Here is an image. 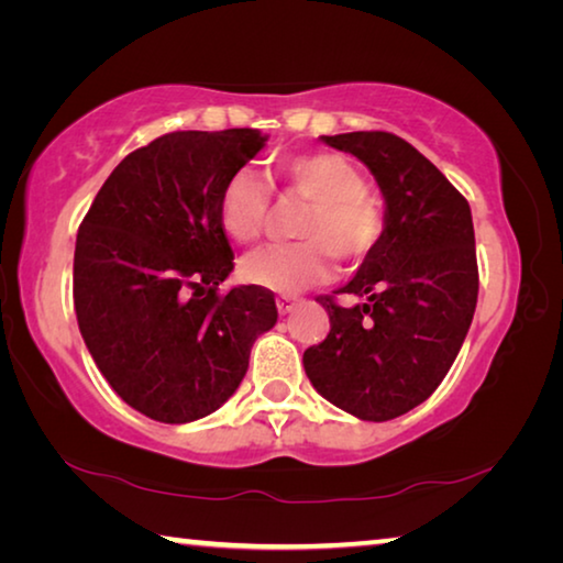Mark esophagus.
<instances>
[{
    "instance_id": "obj_1",
    "label": "esophagus",
    "mask_w": 563,
    "mask_h": 563,
    "mask_svg": "<svg viewBox=\"0 0 563 563\" xmlns=\"http://www.w3.org/2000/svg\"><path fill=\"white\" fill-rule=\"evenodd\" d=\"M298 298L295 295H278V300H275V305H278V312L280 316H290V312L298 308Z\"/></svg>"
}]
</instances>
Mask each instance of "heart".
I'll use <instances>...</instances> for the list:
<instances>
[{
    "instance_id": "obj_1",
    "label": "heart",
    "mask_w": 563,
    "mask_h": 563,
    "mask_svg": "<svg viewBox=\"0 0 563 563\" xmlns=\"http://www.w3.org/2000/svg\"><path fill=\"white\" fill-rule=\"evenodd\" d=\"M278 178L290 194L310 201L300 223L302 241L247 253L241 263L247 283L275 292H300L330 280L338 258L360 265L375 251L385 231V208L350 158L332 151L290 156L278 166ZM268 180L251 168L235 170L218 201L223 231L238 243H251L268 223Z\"/></svg>"
}]
</instances>
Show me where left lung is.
I'll list each match as a JSON object with an SVG mask.
<instances>
[{"mask_svg": "<svg viewBox=\"0 0 563 563\" xmlns=\"http://www.w3.org/2000/svg\"><path fill=\"white\" fill-rule=\"evenodd\" d=\"M360 158L385 198V231L355 278L320 298L330 332L305 350V375L318 393L367 422H387L430 397L472 325L476 273L472 211L432 161L387 131L322 136Z\"/></svg>", "mask_w": 563, "mask_h": 563, "instance_id": "8db88e82", "label": "left lung"}]
</instances>
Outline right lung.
Returning a JSON list of instances; mask_svg holds the SVG:
<instances>
[{"label": "right lung", "instance_id": "obj_1", "mask_svg": "<svg viewBox=\"0 0 563 563\" xmlns=\"http://www.w3.org/2000/svg\"><path fill=\"white\" fill-rule=\"evenodd\" d=\"M258 129L174 131L103 180L74 251V310L123 402L156 422L216 412L278 322L271 290L235 285L218 218L223 186L265 146Z\"/></svg>", "mask_w": 563, "mask_h": 563}]
</instances>
